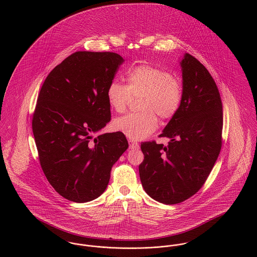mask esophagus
Returning a JSON list of instances; mask_svg holds the SVG:
<instances>
[{"label":"esophagus","mask_w":257,"mask_h":257,"mask_svg":"<svg viewBox=\"0 0 257 257\" xmlns=\"http://www.w3.org/2000/svg\"><path fill=\"white\" fill-rule=\"evenodd\" d=\"M128 144H130V147H131L132 149H135V148H138V147H139V144L136 143V142H134V141H132V140H128Z\"/></svg>","instance_id":"obj_1"}]
</instances>
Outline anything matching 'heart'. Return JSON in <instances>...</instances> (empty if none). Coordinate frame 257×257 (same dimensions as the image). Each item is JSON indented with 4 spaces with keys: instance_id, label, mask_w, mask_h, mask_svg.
Masks as SVG:
<instances>
[{
    "instance_id": "b5f03b06",
    "label": "heart",
    "mask_w": 257,
    "mask_h": 257,
    "mask_svg": "<svg viewBox=\"0 0 257 257\" xmlns=\"http://www.w3.org/2000/svg\"><path fill=\"white\" fill-rule=\"evenodd\" d=\"M127 84L117 80L110 81L107 88V100L111 109L121 112L125 110L132 96H143L142 112H132L113 120L115 131L131 140L147 138L162 119L173 118L183 102V84L181 80L160 67L142 64L127 73Z\"/></svg>"
}]
</instances>
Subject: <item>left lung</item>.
I'll return each instance as SVG.
<instances>
[{
	"label": "left lung",
	"instance_id": "8db88e82",
	"mask_svg": "<svg viewBox=\"0 0 257 257\" xmlns=\"http://www.w3.org/2000/svg\"><path fill=\"white\" fill-rule=\"evenodd\" d=\"M180 66L183 102L160 135L170 142L166 147L155 142L141 146L143 187L152 199L166 205L181 203L202 188L221 147L222 105L216 82L189 53Z\"/></svg>",
	"mask_w": 257,
	"mask_h": 257
}]
</instances>
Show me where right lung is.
<instances>
[{
	"label": "right lung",
	"instance_id": "add662e5",
	"mask_svg": "<svg viewBox=\"0 0 257 257\" xmlns=\"http://www.w3.org/2000/svg\"><path fill=\"white\" fill-rule=\"evenodd\" d=\"M123 58L77 51L46 77L33 117L41 168L63 198L86 203L101 196L128 144L120 132L94 138L110 120L107 88Z\"/></svg>",
	"mask_w": 257,
	"mask_h": 257
}]
</instances>
